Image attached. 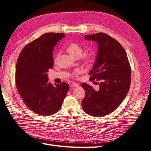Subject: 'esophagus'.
<instances>
[{
	"label": "esophagus",
	"mask_w": 151,
	"mask_h": 151,
	"mask_svg": "<svg viewBox=\"0 0 151 151\" xmlns=\"http://www.w3.org/2000/svg\"><path fill=\"white\" fill-rule=\"evenodd\" d=\"M71 85H72V87H78L79 86V84H77V83H74V82H72Z\"/></svg>",
	"instance_id": "34e87169"
}]
</instances>
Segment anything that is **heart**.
I'll use <instances>...</instances> for the list:
<instances>
[{"label":"heart","instance_id":"b5f03b06","mask_svg":"<svg viewBox=\"0 0 151 151\" xmlns=\"http://www.w3.org/2000/svg\"><path fill=\"white\" fill-rule=\"evenodd\" d=\"M67 51L73 58H79L83 53V50L81 46L76 43H72L67 47ZM92 55L91 54H86L84 57V60L86 63H89L92 60ZM79 73V70H76L73 73V76H76Z\"/></svg>","mask_w":151,"mask_h":151}]
</instances>
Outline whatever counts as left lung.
<instances>
[{
    "label": "left lung",
    "instance_id": "obj_1",
    "mask_svg": "<svg viewBox=\"0 0 151 151\" xmlns=\"http://www.w3.org/2000/svg\"><path fill=\"white\" fill-rule=\"evenodd\" d=\"M84 39L97 44L96 61L89 74L91 81H101L97 91L86 83L81 84L86 91L82 106L90 116H106L115 111L126 97L131 85V67L123 47L111 36L97 33L85 35Z\"/></svg>",
    "mask_w": 151,
    "mask_h": 151
}]
</instances>
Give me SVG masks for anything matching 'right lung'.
<instances>
[{"label": "right lung", "mask_w": 151, "mask_h": 151, "mask_svg": "<svg viewBox=\"0 0 151 151\" xmlns=\"http://www.w3.org/2000/svg\"><path fill=\"white\" fill-rule=\"evenodd\" d=\"M62 33H46L26 45L16 64L15 83L18 92L29 109L42 116L59 111L68 92L65 82L54 86L48 82L47 72L54 65L52 52Z\"/></svg>", "instance_id": "obj_1"}]
</instances>
